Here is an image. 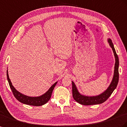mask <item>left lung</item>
I'll list each match as a JSON object with an SVG mask.
<instances>
[{
	"instance_id": "left-lung-1",
	"label": "left lung",
	"mask_w": 127,
	"mask_h": 127,
	"mask_svg": "<svg viewBox=\"0 0 127 127\" xmlns=\"http://www.w3.org/2000/svg\"><path fill=\"white\" fill-rule=\"evenodd\" d=\"M109 45L112 47L113 51L114 56L115 58V64L114 67V76L113 78L111 84L109 85V87L107 88L103 93L97 96L94 97H88L84 96L83 95H81L78 92L77 89L76 87V85L74 82L72 81V92H73V97L74 100L77 101L78 103L83 105H97L100 104L105 102L112 95L113 92L115 90V89L117 87V85L119 82V58L116 53L115 50L114 49V45L112 43V41L111 39L108 40Z\"/></svg>"
}]
</instances>
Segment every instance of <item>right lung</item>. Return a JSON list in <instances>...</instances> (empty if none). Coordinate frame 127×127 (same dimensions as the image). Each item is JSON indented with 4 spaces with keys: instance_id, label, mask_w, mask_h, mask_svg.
<instances>
[{
    "instance_id": "obj_1",
    "label": "right lung",
    "mask_w": 127,
    "mask_h": 127,
    "mask_svg": "<svg viewBox=\"0 0 127 127\" xmlns=\"http://www.w3.org/2000/svg\"><path fill=\"white\" fill-rule=\"evenodd\" d=\"M7 80L9 87L11 89L13 95H14V97L16 98L17 100L23 104L35 106H39L43 105L45 104L50 100L53 89L57 83V82H56L52 86H51L49 90L45 94H44L42 95H41V96L32 97L24 95L16 90L14 87L12 85L11 80L9 79L8 74V70H7Z\"/></svg>"
}]
</instances>
